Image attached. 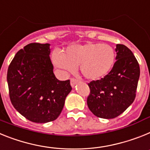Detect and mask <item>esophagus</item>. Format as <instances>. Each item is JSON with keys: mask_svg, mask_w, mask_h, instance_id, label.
Wrapping results in <instances>:
<instances>
[{"mask_svg": "<svg viewBox=\"0 0 150 150\" xmlns=\"http://www.w3.org/2000/svg\"><path fill=\"white\" fill-rule=\"evenodd\" d=\"M77 82H78V81L75 79H71V80H70V84H71V86L72 88L75 87V84H77Z\"/></svg>", "mask_w": 150, "mask_h": 150, "instance_id": "esophagus-1", "label": "esophagus"}]
</instances>
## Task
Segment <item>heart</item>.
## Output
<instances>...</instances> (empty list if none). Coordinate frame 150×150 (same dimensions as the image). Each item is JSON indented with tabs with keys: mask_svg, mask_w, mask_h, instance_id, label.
Segmentation results:
<instances>
[{
	"mask_svg": "<svg viewBox=\"0 0 150 150\" xmlns=\"http://www.w3.org/2000/svg\"><path fill=\"white\" fill-rule=\"evenodd\" d=\"M115 50L109 44L87 43L68 47L64 53L54 51L53 65L62 72H71L79 66L81 74L89 80L106 76L115 62Z\"/></svg>",
	"mask_w": 150,
	"mask_h": 150,
	"instance_id": "heart-1",
	"label": "heart"
}]
</instances>
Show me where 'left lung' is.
Segmentation results:
<instances>
[{
    "label": "left lung",
    "mask_w": 150,
    "mask_h": 150,
    "mask_svg": "<svg viewBox=\"0 0 150 150\" xmlns=\"http://www.w3.org/2000/svg\"><path fill=\"white\" fill-rule=\"evenodd\" d=\"M116 62L108 75L88 84L87 103L99 118H114L125 111L136 97L140 66L129 48L117 44Z\"/></svg>",
    "instance_id": "left-lung-1"
}]
</instances>
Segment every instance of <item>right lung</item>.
<instances>
[{
    "mask_svg": "<svg viewBox=\"0 0 150 150\" xmlns=\"http://www.w3.org/2000/svg\"><path fill=\"white\" fill-rule=\"evenodd\" d=\"M50 44L32 43L16 53L7 71L13 106L23 116L36 123L56 120L71 91L70 81L53 74Z\"/></svg>",
    "mask_w": 150,
    "mask_h": 150,
    "instance_id": "add662e5",
    "label": "right lung"
}]
</instances>
